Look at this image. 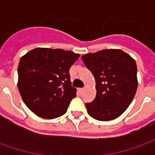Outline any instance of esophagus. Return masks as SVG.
Here are the masks:
<instances>
[{
    "label": "esophagus",
    "mask_w": 155,
    "mask_h": 155,
    "mask_svg": "<svg viewBox=\"0 0 155 155\" xmlns=\"http://www.w3.org/2000/svg\"><path fill=\"white\" fill-rule=\"evenodd\" d=\"M78 91H79V92H80V93H82V92L84 91V89H83V88H80Z\"/></svg>",
    "instance_id": "1"
}]
</instances>
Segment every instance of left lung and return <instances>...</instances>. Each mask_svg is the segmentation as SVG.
<instances>
[{"label":"left lung","mask_w":155,"mask_h":155,"mask_svg":"<svg viewBox=\"0 0 155 155\" xmlns=\"http://www.w3.org/2000/svg\"><path fill=\"white\" fill-rule=\"evenodd\" d=\"M95 80L96 96L85 106L88 114L101 121L114 120L129 107L138 86L137 66L121 50H102L81 56Z\"/></svg>","instance_id":"left-lung-1"}]
</instances>
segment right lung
Returning a JSON list of instances; mask_svg holds the SVG:
<instances>
[{"label":"right lung","mask_w":155,"mask_h":155,"mask_svg":"<svg viewBox=\"0 0 155 155\" xmlns=\"http://www.w3.org/2000/svg\"><path fill=\"white\" fill-rule=\"evenodd\" d=\"M80 54L61 49L35 48L22 56L18 65V89L31 110L44 119L66 113L76 89L69 73Z\"/></svg>","instance_id":"right-lung-1"}]
</instances>
